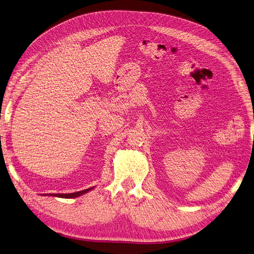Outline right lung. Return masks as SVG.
I'll return each mask as SVG.
<instances>
[{"label": "right lung", "mask_w": 254, "mask_h": 254, "mask_svg": "<svg viewBox=\"0 0 254 254\" xmlns=\"http://www.w3.org/2000/svg\"><path fill=\"white\" fill-rule=\"evenodd\" d=\"M92 188H89V189H86V190H81V191H77V192H73V193H48V195L51 196H58V197H63V198H73V197H77L81 194H83V193H87L88 191L92 190Z\"/></svg>", "instance_id": "right-lung-1"}]
</instances>
